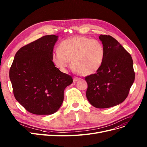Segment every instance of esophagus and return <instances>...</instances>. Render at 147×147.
Returning a JSON list of instances; mask_svg holds the SVG:
<instances>
[{"instance_id":"obj_1","label":"esophagus","mask_w":147,"mask_h":147,"mask_svg":"<svg viewBox=\"0 0 147 147\" xmlns=\"http://www.w3.org/2000/svg\"><path fill=\"white\" fill-rule=\"evenodd\" d=\"M80 80V78H78V77H74V78H73V81L75 82H77V81H79V80Z\"/></svg>"}]
</instances>
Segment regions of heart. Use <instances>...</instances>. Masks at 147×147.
Returning a JSON list of instances; mask_svg holds the SVG:
<instances>
[{"instance_id":"heart-1","label":"heart","mask_w":147,"mask_h":147,"mask_svg":"<svg viewBox=\"0 0 147 147\" xmlns=\"http://www.w3.org/2000/svg\"><path fill=\"white\" fill-rule=\"evenodd\" d=\"M58 51L52 55V61L62 70H65L71 61L74 70L82 76L96 73L101 67L105 49L96 40L84 36H74L61 42Z\"/></svg>"}]
</instances>
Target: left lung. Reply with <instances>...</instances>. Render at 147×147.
Segmentation results:
<instances>
[{"label": "left lung", "instance_id": "1", "mask_svg": "<svg viewBox=\"0 0 147 147\" xmlns=\"http://www.w3.org/2000/svg\"><path fill=\"white\" fill-rule=\"evenodd\" d=\"M105 57L100 68L85 77L86 97L91 105L107 109L125 101L135 80L133 60L130 54L114 37L100 35Z\"/></svg>", "mask_w": 147, "mask_h": 147}]
</instances>
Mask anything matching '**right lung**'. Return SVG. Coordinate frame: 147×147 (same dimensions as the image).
I'll return each mask as SVG.
<instances>
[{
  "mask_svg": "<svg viewBox=\"0 0 147 147\" xmlns=\"http://www.w3.org/2000/svg\"><path fill=\"white\" fill-rule=\"evenodd\" d=\"M57 39V36L46 35L24 46L15 54L9 69L15 99L34 114L57 112L63 102L64 89L73 82L52 61Z\"/></svg>",
  "mask_w": 147,
  "mask_h": 147,
  "instance_id": "right-lung-1",
  "label": "right lung"
}]
</instances>
